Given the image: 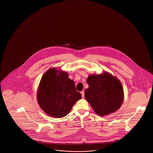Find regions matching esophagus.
Returning a JSON list of instances; mask_svg holds the SVG:
<instances>
[{
    "mask_svg": "<svg viewBox=\"0 0 153 153\" xmlns=\"http://www.w3.org/2000/svg\"><path fill=\"white\" fill-rule=\"evenodd\" d=\"M81 96H82V97H84V91H81Z\"/></svg>",
    "mask_w": 153,
    "mask_h": 153,
    "instance_id": "34e87169",
    "label": "esophagus"
}]
</instances>
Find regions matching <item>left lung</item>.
<instances>
[{
    "label": "left lung",
    "instance_id": "obj_1",
    "mask_svg": "<svg viewBox=\"0 0 153 153\" xmlns=\"http://www.w3.org/2000/svg\"><path fill=\"white\" fill-rule=\"evenodd\" d=\"M85 98L95 112L104 116L115 112L123 101V89L120 81L109 73L89 75Z\"/></svg>",
    "mask_w": 153,
    "mask_h": 153
}]
</instances>
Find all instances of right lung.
Instances as JSON below:
<instances>
[{
    "mask_svg": "<svg viewBox=\"0 0 153 153\" xmlns=\"http://www.w3.org/2000/svg\"><path fill=\"white\" fill-rule=\"evenodd\" d=\"M81 99L74 82L66 72L52 68L43 75L37 92V100L48 115L54 117H65Z\"/></svg>",
    "mask_w": 153,
    "mask_h": 153,
    "instance_id": "right-lung-1",
    "label": "right lung"
}]
</instances>
